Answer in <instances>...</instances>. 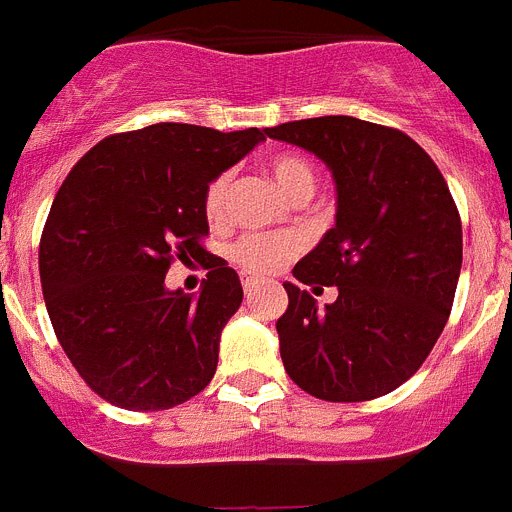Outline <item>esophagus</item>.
I'll return each instance as SVG.
<instances>
[{
	"instance_id": "esophagus-1",
	"label": "esophagus",
	"mask_w": 512,
	"mask_h": 512,
	"mask_svg": "<svg viewBox=\"0 0 512 512\" xmlns=\"http://www.w3.org/2000/svg\"><path fill=\"white\" fill-rule=\"evenodd\" d=\"M259 287V279H253V277H246L243 279V292H246V295H251L253 289Z\"/></svg>"
}]
</instances>
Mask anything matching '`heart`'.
I'll return each instance as SVG.
<instances>
[{"instance_id":"1","label":"heart","mask_w":512,"mask_h":512,"mask_svg":"<svg viewBox=\"0 0 512 512\" xmlns=\"http://www.w3.org/2000/svg\"><path fill=\"white\" fill-rule=\"evenodd\" d=\"M269 174L279 184L284 194L292 202H307L318 189V171L307 158L295 156V153H282L269 161ZM230 192V174H220L212 179L205 192V215L212 223H220L225 215V202ZM295 253V243L284 238V235H243L233 246V259L246 271H264L277 269L279 264Z\"/></svg>"}]
</instances>
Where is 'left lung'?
I'll return each mask as SVG.
<instances>
[{
  "label": "left lung",
  "mask_w": 512,
  "mask_h": 512,
  "mask_svg": "<svg viewBox=\"0 0 512 512\" xmlns=\"http://www.w3.org/2000/svg\"><path fill=\"white\" fill-rule=\"evenodd\" d=\"M266 135L323 161L336 225L284 282L279 354L297 387L364 402L408 382L436 346L461 271V220L433 158L400 130L348 115L310 117ZM302 283L337 284L320 308Z\"/></svg>",
  "instance_id": "left-lung-1"
}]
</instances>
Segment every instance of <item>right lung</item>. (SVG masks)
I'll return each instance as SVG.
<instances>
[{"label":"right lung","mask_w":512,"mask_h":512,"mask_svg":"<svg viewBox=\"0 0 512 512\" xmlns=\"http://www.w3.org/2000/svg\"><path fill=\"white\" fill-rule=\"evenodd\" d=\"M261 140L158 122L99 140L58 189L40 238L45 307L76 372L117 408L169 410L210 384L241 279L210 253L203 289L184 296L165 271L207 253V187Z\"/></svg>","instance_id":"obj_1"}]
</instances>
